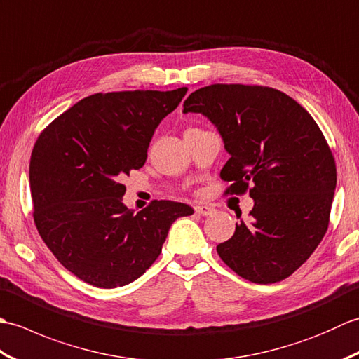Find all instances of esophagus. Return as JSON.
<instances>
[{
    "instance_id": "esophagus-1",
    "label": "esophagus",
    "mask_w": 359,
    "mask_h": 359,
    "mask_svg": "<svg viewBox=\"0 0 359 359\" xmlns=\"http://www.w3.org/2000/svg\"><path fill=\"white\" fill-rule=\"evenodd\" d=\"M194 211L201 216H210V215H212L215 208L210 207V205H197V207H194Z\"/></svg>"
}]
</instances>
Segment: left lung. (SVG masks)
<instances>
[{
	"mask_svg": "<svg viewBox=\"0 0 359 359\" xmlns=\"http://www.w3.org/2000/svg\"><path fill=\"white\" fill-rule=\"evenodd\" d=\"M184 112L202 114L222 137L226 193L253 187L255 207L217 245L220 259L255 284L288 278L329 226L337 166L321 129L292 97L264 86H205L189 94Z\"/></svg>",
	"mask_w": 359,
	"mask_h": 359,
	"instance_id": "left-lung-1",
	"label": "left lung"
}]
</instances>
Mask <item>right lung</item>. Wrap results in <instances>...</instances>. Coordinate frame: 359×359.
I'll use <instances>...</instances> for the list:
<instances>
[{
	"instance_id": "add662e5",
	"label": "right lung",
	"mask_w": 359,
	"mask_h": 359,
	"mask_svg": "<svg viewBox=\"0 0 359 359\" xmlns=\"http://www.w3.org/2000/svg\"><path fill=\"white\" fill-rule=\"evenodd\" d=\"M187 88L94 94L44 129L29 165L34 220L65 269L100 288L140 278L158 257L185 203L154 201L139 212L123 205L120 180L147 162L149 142Z\"/></svg>"
}]
</instances>
